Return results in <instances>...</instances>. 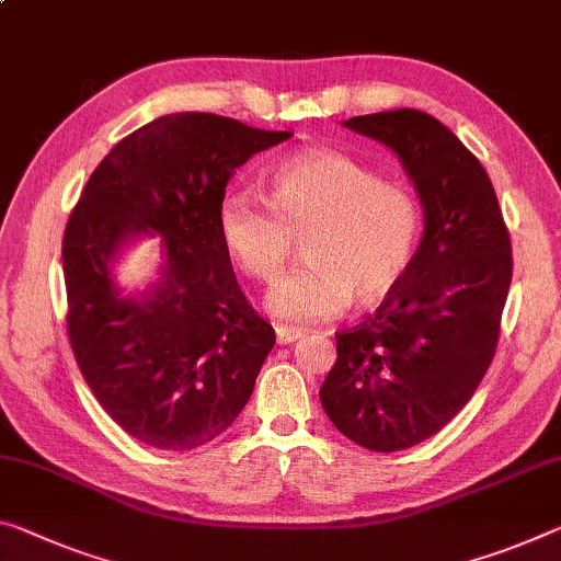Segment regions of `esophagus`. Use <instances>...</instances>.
I'll use <instances>...</instances> for the list:
<instances>
[{
  "label": "esophagus",
  "mask_w": 561,
  "mask_h": 561,
  "mask_svg": "<svg viewBox=\"0 0 561 561\" xmlns=\"http://www.w3.org/2000/svg\"><path fill=\"white\" fill-rule=\"evenodd\" d=\"M274 332H277V342L279 344H291V342H297L299 336H301V329H289V327H277V329H274Z\"/></svg>",
  "instance_id": "34e87169"
}]
</instances>
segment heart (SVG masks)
Wrapping results in <instances>:
<instances>
[{
    "label": "heart",
    "mask_w": 561,
    "mask_h": 561,
    "mask_svg": "<svg viewBox=\"0 0 561 561\" xmlns=\"http://www.w3.org/2000/svg\"><path fill=\"white\" fill-rule=\"evenodd\" d=\"M219 237L249 277L272 284L295 234H307V264L270 295V312L291 324L334 319L357 297L377 305L414 262L420 202L404 184L340 149H307L272 169L270 194L234 190L217 209Z\"/></svg>",
    "instance_id": "b5f03b06"
}]
</instances>
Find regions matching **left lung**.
I'll use <instances>...</instances> for the list:
<instances>
[{
    "instance_id": "1",
    "label": "left lung",
    "mask_w": 561,
    "mask_h": 561,
    "mask_svg": "<svg viewBox=\"0 0 561 561\" xmlns=\"http://www.w3.org/2000/svg\"><path fill=\"white\" fill-rule=\"evenodd\" d=\"M399 157L424 209L414 262L379 309L336 334L319 399L346 439L399 451L437 434L492 364L512 282L494 186L451 129L420 110L342 122Z\"/></svg>"
}]
</instances>
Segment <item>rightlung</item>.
I'll return each mask as SVG.
<instances>
[{"instance_id": "obj_1", "label": "right lung", "mask_w": 561, "mask_h": 561, "mask_svg": "<svg viewBox=\"0 0 561 561\" xmlns=\"http://www.w3.org/2000/svg\"><path fill=\"white\" fill-rule=\"evenodd\" d=\"M289 137L207 112L167 114L112 147L69 215V344L96 402L147 447L197 449L252 397L274 329L239 289L217 209L234 169ZM154 233L160 279L122 296L111 266Z\"/></svg>"}]
</instances>
